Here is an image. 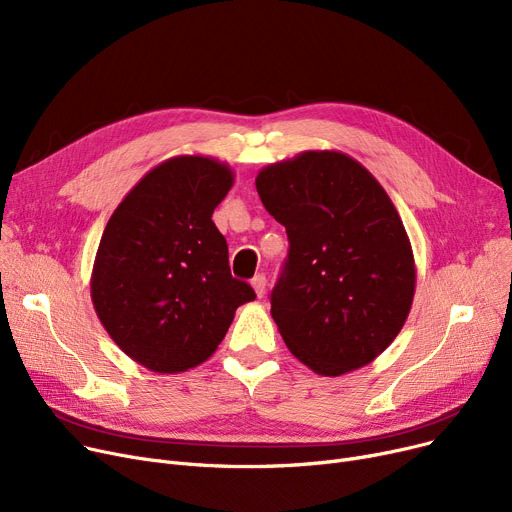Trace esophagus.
Returning <instances> with one entry per match:
<instances>
[{
    "mask_svg": "<svg viewBox=\"0 0 512 512\" xmlns=\"http://www.w3.org/2000/svg\"><path fill=\"white\" fill-rule=\"evenodd\" d=\"M251 286H253V290H255L257 297L261 299L263 294H265V286H267V280H265V276H263V274H257V276L251 280Z\"/></svg>",
    "mask_w": 512,
    "mask_h": 512,
    "instance_id": "esophagus-1",
    "label": "esophagus"
}]
</instances>
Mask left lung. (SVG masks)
Returning a JSON list of instances; mask_svg holds the SVG:
<instances>
[{
    "label": "left lung",
    "mask_w": 512,
    "mask_h": 512,
    "mask_svg": "<svg viewBox=\"0 0 512 512\" xmlns=\"http://www.w3.org/2000/svg\"><path fill=\"white\" fill-rule=\"evenodd\" d=\"M255 186L290 242L270 297L290 353L319 375L365 367L398 336L415 297L411 240L388 193L340 151L278 161Z\"/></svg>",
    "instance_id": "left-lung-1"
}]
</instances>
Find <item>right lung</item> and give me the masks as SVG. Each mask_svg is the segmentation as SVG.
<instances>
[{
  "label": "right lung",
  "instance_id": "1",
  "mask_svg": "<svg viewBox=\"0 0 512 512\" xmlns=\"http://www.w3.org/2000/svg\"><path fill=\"white\" fill-rule=\"evenodd\" d=\"M234 184L228 164L178 155L147 172L107 222L91 274L97 317L155 373L207 361L255 290L232 278L211 215Z\"/></svg>",
  "mask_w": 512,
  "mask_h": 512
}]
</instances>
